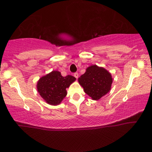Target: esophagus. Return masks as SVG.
Instances as JSON below:
<instances>
[{"mask_svg": "<svg viewBox=\"0 0 152 152\" xmlns=\"http://www.w3.org/2000/svg\"><path fill=\"white\" fill-rule=\"evenodd\" d=\"M74 77L76 78V79H77L78 77H79V73H78L77 72L75 73H74Z\"/></svg>", "mask_w": 152, "mask_h": 152, "instance_id": "34e87169", "label": "esophagus"}]
</instances>
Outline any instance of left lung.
<instances>
[{
    "instance_id": "obj_1",
    "label": "left lung",
    "mask_w": 152,
    "mask_h": 152,
    "mask_svg": "<svg viewBox=\"0 0 152 152\" xmlns=\"http://www.w3.org/2000/svg\"><path fill=\"white\" fill-rule=\"evenodd\" d=\"M79 82L87 94L94 100H98L110 91L112 78L104 68L93 65L79 78Z\"/></svg>"
}]
</instances>
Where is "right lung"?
<instances>
[{
    "mask_svg": "<svg viewBox=\"0 0 152 152\" xmlns=\"http://www.w3.org/2000/svg\"><path fill=\"white\" fill-rule=\"evenodd\" d=\"M75 79L72 75L63 77L59 72L53 71L39 79L37 82V91L48 103L57 105L66 96V88Z\"/></svg>",
    "mask_w": 152,
    "mask_h": 152,
    "instance_id": "add662e5",
    "label": "right lung"
}]
</instances>
